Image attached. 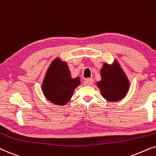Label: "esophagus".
Here are the masks:
<instances>
[{
  "label": "esophagus",
  "mask_w": 156,
  "mask_h": 156,
  "mask_svg": "<svg viewBox=\"0 0 156 156\" xmlns=\"http://www.w3.org/2000/svg\"><path fill=\"white\" fill-rule=\"evenodd\" d=\"M93 79H92V78H90V79L86 80L83 82L84 86H91V85H93Z\"/></svg>",
  "instance_id": "obj_1"
}]
</instances>
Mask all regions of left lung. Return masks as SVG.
<instances>
[{"instance_id": "obj_1", "label": "left lung", "mask_w": 156, "mask_h": 156, "mask_svg": "<svg viewBox=\"0 0 156 156\" xmlns=\"http://www.w3.org/2000/svg\"><path fill=\"white\" fill-rule=\"evenodd\" d=\"M101 80L97 83L104 98L118 101L125 96L129 88L128 80L118 65L105 63L101 71Z\"/></svg>"}]
</instances>
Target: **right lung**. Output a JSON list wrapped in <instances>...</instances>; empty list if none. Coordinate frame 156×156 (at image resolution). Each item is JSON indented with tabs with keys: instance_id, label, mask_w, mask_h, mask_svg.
I'll return each mask as SVG.
<instances>
[{
	"instance_id": "right-lung-1",
	"label": "right lung",
	"mask_w": 156,
	"mask_h": 156,
	"mask_svg": "<svg viewBox=\"0 0 156 156\" xmlns=\"http://www.w3.org/2000/svg\"><path fill=\"white\" fill-rule=\"evenodd\" d=\"M79 85V78H71L67 64L55 59L48 69L42 90L45 98L53 103L66 105L71 98L75 88Z\"/></svg>"
}]
</instances>
